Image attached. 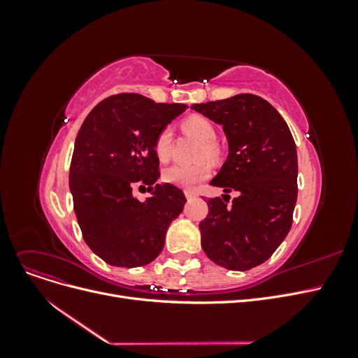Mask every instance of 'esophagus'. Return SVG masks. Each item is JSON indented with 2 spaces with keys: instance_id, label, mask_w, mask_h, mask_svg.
<instances>
[{
  "instance_id": "esophagus-1",
  "label": "esophagus",
  "mask_w": 358,
  "mask_h": 358,
  "mask_svg": "<svg viewBox=\"0 0 358 358\" xmlns=\"http://www.w3.org/2000/svg\"><path fill=\"white\" fill-rule=\"evenodd\" d=\"M185 196H187L188 200H191L194 197H197V192L194 191V189H185Z\"/></svg>"
}]
</instances>
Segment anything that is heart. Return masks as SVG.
<instances>
[{
  "mask_svg": "<svg viewBox=\"0 0 358 358\" xmlns=\"http://www.w3.org/2000/svg\"><path fill=\"white\" fill-rule=\"evenodd\" d=\"M180 127L187 134L200 140L199 158H208L215 161L220 158L221 148L216 142V129L210 119L201 115H191L183 119ZM173 146V129L164 127L155 137L154 149L159 161L166 162L171 155ZM210 176V166L206 161L194 162V164H173L162 173L164 182L179 188H192L197 183Z\"/></svg>",
  "mask_w": 358,
  "mask_h": 358,
  "instance_id": "heart-1",
  "label": "heart"
}]
</instances>
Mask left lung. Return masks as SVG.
I'll return each instance as SVG.
<instances>
[{
  "label": "left lung",
  "mask_w": 358,
  "mask_h": 358,
  "mask_svg": "<svg viewBox=\"0 0 358 358\" xmlns=\"http://www.w3.org/2000/svg\"><path fill=\"white\" fill-rule=\"evenodd\" d=\"M192 109L222 125L229 158L210 182L225 192L208 200L200 222L201 248L213 263L249 270L272 257L287 237L297 201V150L284 117L252 94L192 104Z\"/></svg>",
  "instance_id": "left-lung-1"
}]
</instances>
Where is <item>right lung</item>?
I'll use <instances>...</instances> for the list:
<instances>
[{
	"instance_id": "right-lung-1",
	"label": "right lung",
	"mask_w": 358,
	"mask_h": 358,
	"mask_svg": "<svg viewBox=\"0 0 358 358\" xmlns=\"http://www.w3.org/2000/svg\"><path fill=\"white\" fill-rule=\"evenodd\" d=\"M187 104L155 103L117 94L96 104L83 121L70 166V189L82 236L92 252L116 267L145 266L164 248L166 231L185 206V194L155 183V137ZM148 187L145 202L132 196ZM139 187V188H140Z\"/></svg>"
}]
</instances>
